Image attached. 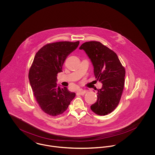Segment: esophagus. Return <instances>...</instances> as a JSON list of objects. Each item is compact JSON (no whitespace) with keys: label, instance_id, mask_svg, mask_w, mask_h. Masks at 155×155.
Listing matches in <instances>:
<instances>
[{"label":"esophagus","instance_id":"obj_1","mask_svg":"<svg viewBox=\"0 0 155 155\" xmlns=\"http://www.w3.org/2000/svg\"><path fill=\"white\" fill-rule=\"evenodd\" d=\"M78 93L81 95H84L87 92V90H83V89H80V90H79L78 91Z\"/></svg>","mask_w":155,"mask_h":155}]
</instances>
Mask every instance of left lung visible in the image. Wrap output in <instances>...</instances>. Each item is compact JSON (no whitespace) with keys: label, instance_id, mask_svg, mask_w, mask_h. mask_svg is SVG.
Here are the masks:
<instances>
[{"label":"left lung","instance_id":"left-lung-1","mask_svg":"<svg viewBox=\"0 0 155 155\" xmlns=\"http://www.w3.org/2000/svg\"><path fill=\"white\" fill-rule=\"evenodd\" d=\"M80 49H83L91 59L95 78L102 83V88L97 89V99L91 109L97 115H107L120 102L124 86L125 68L116 53L99 42H86Z\"/></svg>","mask_w":155,"mask_h":155}]
</instances>
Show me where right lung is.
Instances as JSON below:
<instances>
[{
    "label": "right lung",
    "mask_w": 155,
    "mask_h": 155,
    "mask_svg": "<svg viewBox=\"0 0 155 155\" xmlns=\"http://www.w3.org/2000/svg\"><path fill=\"white\" fill-rule=\"evenodd\" d=\"M79 44L63 41L46 44L36 53L30 67L28 78L34 95L41 109L50 116L64 113L75 96L67 87L58 86L56 81L67 57Z\"/></svg>",
    "instance_id": "right-lung-1"
}]
</instances>
